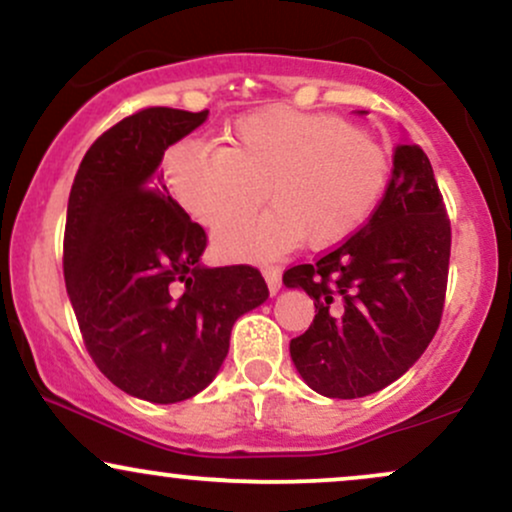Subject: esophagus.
<instances>
[{
	"label": "esophagus",
	"instance_id": "obj_1",
	"mask_svg": "<svg viewBox=\"0 0 512 512\" xmlns=\"http://www.w3.org/2000/svg\"><path fill=\"white\" fill-rule=\"evenodd\" d=\"M262 274H264V281H267V286H269V293H279V289H281V269H276V267H267V269H262Z\"/></svg>",
	"mask_w": 512,
	"mask_h": 512
}]
</instances>
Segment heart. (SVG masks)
Listing matches in <instances>:
<instances>
[{
	"label": "heart",
	"instance_id": "b5f03b06",
	"mask_svg": "<svg viewBox=\"0 0 512 512\" xmlns=\"http://www.w3.org/2000/svg\"><path fill=\"white\" fill-rule=\"evenodd\" d=\"M223 142L173 144L163 175L180 207L209 228L250 214L262 197L272 202L216 233V248L233 260H272L303 240L337 243L378 207L390 175L383 146L337 115L276 105L240 117Z\"/></svg>",
	"mask_w": 512,
	"mask_h": 512
}]
</instances>
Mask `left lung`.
Here are the masks:
<instances>
[{"mask_svg": "<svg viewBox=\"0 0 512 512\" xmlns=\"http://www.w3.org/2000/svg\"><path fill=\"white\" fill-rule=\"evenodd\" d=\"M448 264L450 221L431 161L416 144H397L385 197L366 226L284 274L286 289L315 301L313 325L289 346L305 385L356 399L402 378L438 330Z\"/></svg>", "mask_w": 512, "mask_h": 512, "instance_id": "8db88e82", "label": "left lung"}]
</instances>
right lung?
<instances>
[{
	"label": "right lung",
	"mask_w": 512,
	"mask_h": 512,
	"mask_svg": "<svg viewBox=\"0 0 512 512\" xmlns=\"http://www.w3.org/2000/svg\"><path fill=\"white\" fill-rule=\"evenodd\" d=\"M209 110L146 108L93 142L69 192L64 281L96 366L154 404L195 397L216 378L240 315L269 298L250 264L207 267V233L158 175L168 146Z\"/></svg>",
	"instance_id": "right-lung-1"
}]
</instances>
